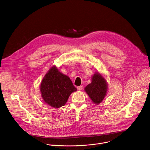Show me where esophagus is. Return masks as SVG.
Returning <instances> with one entry per match:
<instances>
[{"label":"esophagus","mask_w":150,"mask_h":150,"mask_svg":"<svg viewBox=\"0 0 150 150\" xmlns=\"http://www.w3.org/2000/svg\"><path fill=\"white\" fill-rule=\"evenodd\" d=\"M77 89L78 91H81L82 89V86H79L77 87Z\"/></svg>","instance_id":"esophagus-1"}]
</instances>
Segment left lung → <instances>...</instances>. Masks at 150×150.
Instances as JSON below:
<instances>
[{
	"mask_svg": "<svg viewBox=\"0 0 150 150\" xmlns=\"http://www.w3.org/2000/svg\"><path fill=\"white\" fill-rule=\"evenodd\" d=\"M85 92L96 105L100 104L105 97L108 91V83L104 77L98 72L93 74L91 83L85 88Z\"/></svg>",
	"mask_w": 150,
	"mask_h": 150,
	"instance_id": "1",
	"label": "left lung"
}]
</instances>
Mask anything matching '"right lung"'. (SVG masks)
I'll return each mask as SVG.
<instances>
[{
	"label": "right lung",
	"mask_w": 150,
	"mask_h": 150,
	"mask_svg": "<svg viewBox=\"0 0 150 150\" xmlns=\"http://www.w3.org/2000/svg\"><path fill=\"white\" fill-rule=\"evenodd\" d=\"M76 91L69 76L60 72L55 65L49 69L40 85L43 101L53 108L65 105L70 95Z\"/></svg>",
	"instance_id": "add662e5"
}]
</instances>
